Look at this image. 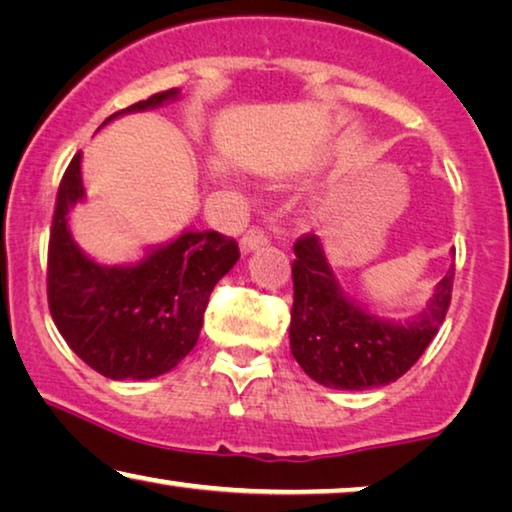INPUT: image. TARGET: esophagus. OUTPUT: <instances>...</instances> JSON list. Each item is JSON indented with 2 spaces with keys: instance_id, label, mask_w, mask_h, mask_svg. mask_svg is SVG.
<instances>
[{
  "instance_id": "1",
  "label": "esophagus",
  "mask_w": 512,
  "mask_h": 512,
  "mask_svg": "<svg viewBox=\"0 0 512 512\" xmlns=\"http://www.w3.org/2000/svg\"><path fill=\"white\" fill-rule=\"evenodd\" d=\"M266 243H269V234H266L264 227H259V225H253L246 234L241 236L243 253H253V250L266 246Z\"/></svg>"
}]
</instances>
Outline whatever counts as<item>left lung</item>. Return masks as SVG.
Here are the masks:
<instances>
[{"instance_id":"8db88e82","label":"left lung","mask_w":512,"mask_h":512,"mask_svg":"<svg viewBox=\"0 0 512 512\" xmlns=\"http://www.w3.org/2000/svg\"><path fill=\"white\" fill-rule=\"evenodd\" d=\"M294 255L289 345L296 363L317 384L340 391L391 384L423 356L444 324L455 266L439 280L421 315L407 322H388L342 294L317 234L299 236Z\"/></svg>"}]
</instances>
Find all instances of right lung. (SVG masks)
I'll return each instance as SVG.
<instances>
[{"label": "right lung", "instance_id": "right-lung-1", "mask_svg": "<svg viewBox=\"0 0 512 512\" xmlns=\"http://www.w3.org/2000/svg\"><path fill=\"white\" fill-rule=\"evenodd\" d=\"M179 89L149 96L140 112L177 98ZM80 158L61 177L48 243V305L68 347L108 379H151L186 358L200 338L216 282L239 259V243L204 230L186 232L133 266H101L75 246L66 213L82 200Z\"/></svg>", "mask_w": 512, "mask_h": 512}]
</instances>
